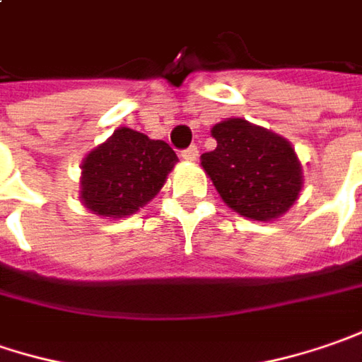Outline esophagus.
<instances>
[{
    "label": "esophagus",
    "mask_w": 362,
    "mask_h": 362,
    "mask_svg": "<svg viewBox=\"0 0 362 362\" xmlns=\"http://www.w3.org/2000/svg\"><path fill=\"white\" fill-rule=\"evenodd\" d=\"M182 160H188V162H194L198 158V148L197 146H190V148H186V150L180 153Z\"/></svg>",
    "instance_id": "obj_1"
}]
</instances>
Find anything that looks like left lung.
<instances>
[{
	"mask_svg": "<svg viewBox=\"0 0 362 362\" xmlns=\"http://www.w3.org/2000/svg\"><path fill=\"white\" fill-rule=\"evenodd\" d=\"M216 148L200 164L216 192L235 212L253 221H274L298 200L302 164L288 139L245 119L212 127Z\"/></svg>",
	"mask_w": 362,
	"mask_h": 362,
	"instance_id": "obj_1",
	"label": "left lung"
}]
</instances>
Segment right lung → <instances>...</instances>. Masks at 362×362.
<instances>
[{"instance_id": "right-lung-1", "label": "right lung", "mask_w": 362, "mask_h": 362, "mask_svg": "<svg viewBox=\"0 0 362 362\" xmlns=\"http://www.w3.org/2000/svg\"><path fill=\"white\" fill-rule=\"evenodd\" d=\"M176 162L165 141L119 127L83 160L81 202L99 216H129L160 192Z\"/></svg>"}]
</instances>
